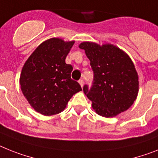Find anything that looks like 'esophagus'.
<instances>
[{
	"label": "esophagus",
	"instance_id": "1",
	"mask_svg": "<svg viewBox=\"0 0 158 158\" xmlns=\"http://www.w3.org/2000/svg\"><path fill=\"white\" fill-rule=\"evenodd\" d=\"M79 84H80V85L81 87H83V85H84V81L83 80H79Z\"/></svg>",
	"mask_w": 158,
	"mask_h": 158
}]
</instances>
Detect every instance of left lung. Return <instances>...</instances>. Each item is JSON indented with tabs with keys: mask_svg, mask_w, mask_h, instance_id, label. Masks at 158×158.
I'll use <instances>...</instances> for the list:
<instances>
[{
	"mask_svg": "<svg viewBox=\"0 0 158 158\" xmlns=\"http://www.w3.org/2000/svg\"><path fill=\"white\" fill-rule=\"evenodd\" d=\"M79 48L85 50L94 72L93 85L83 87L94 110L106 118L127 110L139 91L138 74L131 58L112 44L83 42Z\"/></svg>",
	"mask_w": 158,
	"mask_h": 158,
	"instance_id": "left-lung-1",
	"label": "left lung"
}]
</instances>
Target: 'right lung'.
Segmentation results:
<instances>
[{"instance_id": "obj_1", "label": "right lung", "mask_w": 158, "mask_h": 158, "mask_svg": "<svg viewBox=\"0 0 158 158\" xmlns=\"http://www.w3.org/2000/svg\"><path fill=\"white\" fill-rule=\"evenodd\" d=\"M74 41L52 38L42 43L26 61L21 89L30 105L44 115L64 110L73 95L82 89L71 78L73 66L65 63Z\"/></svg>"}]
</instances>
